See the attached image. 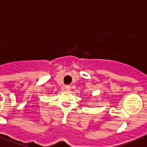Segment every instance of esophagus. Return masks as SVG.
<instances>
[{
    "label": "esophagus",
    "mask_w": 147,
    "mask_h": 147,
    "mask_svg": "<svg viewBox=\"0 0 147 147\" xmlns=\"http://www.w3.org/2000/svg\"><path fill=\"white\" fill-rule=\"evenodd\" d=\"M65 89H66V91L69 92V91H70V89H71V87H70L69 85H66V86H65Z\"/></svg>",
    "instance_id": "1"
}]
</instances>
